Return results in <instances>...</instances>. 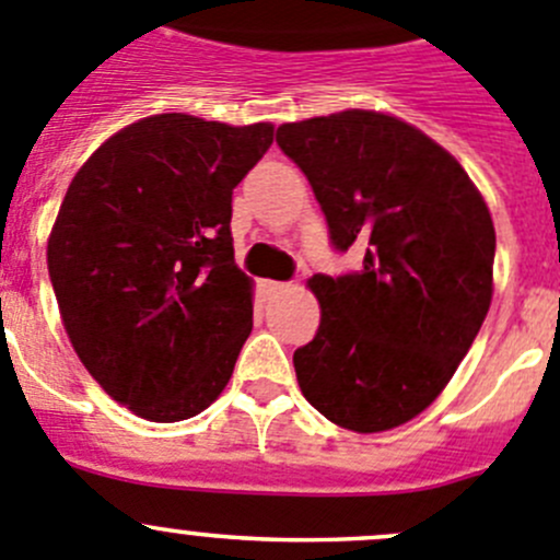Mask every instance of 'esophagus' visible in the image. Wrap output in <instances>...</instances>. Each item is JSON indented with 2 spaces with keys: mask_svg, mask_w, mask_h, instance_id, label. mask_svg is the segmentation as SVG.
I'll use <instances>...</instances> for the list:
<instances>
[{
  "mask_svg": "<svg viewBox=\"0 0 560 560\" xmlns=\"http://www.w3.org/2000/svg\"><path fill=\"white\" fill-rule=\"evenodd\" d=\"M259 287H262V292H265V295H268V298H270V295H279V292L287 290L284 281H273V279H265Z\"/></svg>",
  "mask_w": 560,
  "mask_h": 560,
  "instance_id": "34e87169",
  "label": "esophagus"
}]
</instances>
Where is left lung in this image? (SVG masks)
<instances>
[{"label":"left lung","instance_id":"obj_1","mask_svg":"<svg viewBox=\"0 0 560 560\" xmlns=\"http://www.w3.org/2000/svg\"><path fill=\"white\" fill-rule=\"evenodd\" d=\"M337 250L357 273L310 279L320 328L298 348V384L326 420L389 431L436 400L492 304L494 223L467 171L395 115L345 109L281 124Z\"/></svg>","mask_w":560,"mask_h":560}]
</instances>
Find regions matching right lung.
Segmentation results:
<instances>
[{"instance_id": "obj_1", "label": "right lung", "mask_w": 560, "mask_h": 560, "mask_svg": "<svg viewBox=\"0 0 560 560\" xmlns=\"http://www.w3.org/2000/svg\"><path fill=\"white\" fill-rule=\"evenodd\" d=\"M273 143V124L162 113L98 145L49 237L62 326L109 398L151 422L207 409L254 326L234 265L232 190Z\"/></svg>"}]
</instances>
